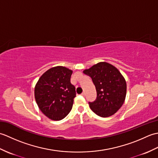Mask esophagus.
Masks as SVG:
<instances>
[{"mask_svg": "<svg viewBox=\"0 0 158 158\" xmlns=\"http://www.w3.org/2000/svg\"><path fill=\"white\" fill-rule=\"evenodd\" d=\"M81 95H82V96H85V92H83V93H82V94H81Z\"/></svg>", "mask_w": 158, "mask_h": 158, "instance_id": "1", "label": "esophagus"}]
</instances>
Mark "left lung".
<instances>
[{"label": "left lung", "instance_id": "obj_1", "mask_svg": "<svg viewBox=\"0 0 158 158\" xmlns=\"http://www.w3.org/2000/svg\"><path fill=\"white\" fill-rule=\"evenodd\" d=\"M89 76L96 87L97 97L89 105L93 112L102 117L111 116L124 102L126 82L116 67L105 62H99L83 70Z\"/></svg>", "mask_w": 158, "mask_h": 158}]
</instances>
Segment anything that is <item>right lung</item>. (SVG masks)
<instances>
[{
    "label": "right lung",
    "instance_id": "right-lung-1",
    "mask_svg": "<svg viewBox=\"0 0 158 158\" xmlns=\"http://www.w3.org/2000/svg\"><path fill=\"white\" fill-rule=\"evenodd\" d=\"M71 70L58 66L47 70L40 77L35 88L36 104L48 118L59 121L72 109L76 96L75 86L70 83Z\"/></svg>",
    "mask_w": 158,
    "mask_h": 158
}]
</instances>
